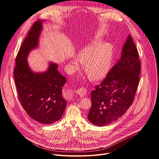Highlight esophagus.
<instances>
[{
	"label": "esophagus",
	"instance_id": "1",
	"mask_svg": "<svg viewBox=\"0 0 159 159\" xmlns=\"http://www.w3.org/2000/svg\"><path fill=\"white\" fill-rule=\"evenodd\" d=\"M87 89L85 88H84V87H82V88H80V89H77L76 90H75V93L81 98L86 96L87 94Z\"/></svg>",
	"mask_w": 159,
	"mask_h": 159
}]
</instances>
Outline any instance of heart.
Instances as JSON below:
<instances>
[{"instance_id":"obj_1","label":"heart","mask_w":159,"mask_h":159,"mask_svg":"<svg viewBox=\"0 0 159 159\" xmlns=\"http://www.w3.org/2000/svg\"><path fill=\"white\" fill-rule=\"evenodd\" d=\"M113 48L109 43L93 41L82 48L77 53V61L84 63V71L88 78L93 81L102 79L107 74L112 60ZM72 70L79 68L78 63L72 61Z\"/></svg>"}]
</instances>
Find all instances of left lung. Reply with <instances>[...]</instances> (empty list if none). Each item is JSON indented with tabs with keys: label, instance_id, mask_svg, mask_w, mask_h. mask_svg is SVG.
<instances>
[{
	"label": "left lung",
	"instance_id": "left-lung-1",
	"mask_svg": "<svg viewBox=\"0 0 159 159\" xmlns=\"http://www.w3.org/2000/svg\"><path fill=\"white\" fill-rule=\"evenodd\" d=\"M140 69L138 50L128 35L120 60L91 93L92 105L88 114L90 123L104 126L125 114L133 102Z\"/></svg>",
	"mask_w": 159,
	"mask_h": 159
}]
</instances>
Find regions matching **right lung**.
<instances>
[{
	"label": "right lung",
	"mask_w": 159,
	"mask_h": 159,
	"mask_svg": "<svg viewBox=\"0 0 159 159\" xmlns=\"http://www.w3.org/2000/svg\"><path fill=\"white\" fill-rule=\"evenodd\" d=\"M37 20L22 42L16 59L14 77L19 99L27 114L36 121L50 125L62 116L66 101L62 97V87L66 79L58 71V65L52 62L44 72H34L29 66L30 52L38 47L43 28Z\"/></svg>",
	"instance_id": "obj_1"
}]
</instances>
